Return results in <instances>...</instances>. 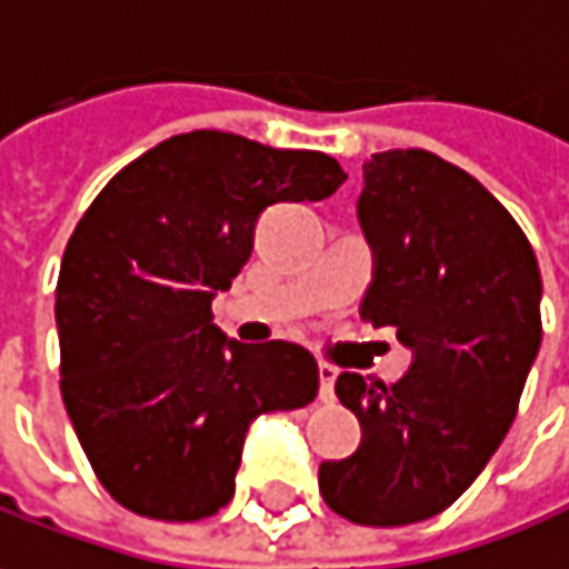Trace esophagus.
Masks as SVG:
<instances>
[{"label":"esophagus","instance_id":"obj_1","mask_svg":"<svg viewBox=\"0 0 569 569\" xmlns=\"http://www.w3.org/2000/svg\"><path fill=\"white\" fill-rule=\"evenodd\" d=\"M318 379H321V388H318V398L328 405L333 401V382H337V366L331 362H318Z\"/></svg>","mask_w":569,"mask_h":569}]
</instances>
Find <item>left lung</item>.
Returning <instances> with one entry per match:
<instances>
[{"instance_id":"left-lung-1","label":"left lung","mask_w":569,"mask_h":569,"mask_svg":"<svg viewBox=\"0 0 569 569\" xmlns=\"http://www.w3.org/2000/svg\"><path fill=\"white\" fill-rule=\"evenodd\" d=\"M357 212L376 254L362 321L398 328L413 362L395 385L340 372L362 442L321 461L318 487L337 516L391 529L452 507L500 449L541 347V273L507 207L427 149L366 161Z\"/></svg>"}]
</instances>
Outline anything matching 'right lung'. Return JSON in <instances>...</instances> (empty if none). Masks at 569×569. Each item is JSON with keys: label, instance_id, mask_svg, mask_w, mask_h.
Returning a JSON list of instances; mask_svg holds the SVG:
<instances>
[{"label": "right lung", "instance_id": "right-lung-1", "mask_svg": "<svg viewBox=\"0 0 569 569\" xmlns=\"http://www.w3.org/2000/svg\"><path fill=\"white\" fill-rule=\"evenodd\" d=\"M343 181L325 152L193 130L120 168L79 219L57 280L60 391L120 507L207 519L236 493L251 420L315 401L306 347L229 340L210 302L251 258L260 212Z\"/></svg>", "mask_w": 569, "mask_h": 569}]
</instances>
